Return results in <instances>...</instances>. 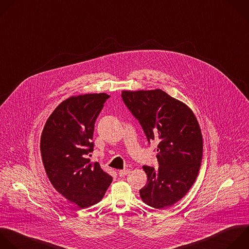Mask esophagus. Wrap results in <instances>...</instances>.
<instances>
[{"instance_id":"esophagus-1","label":"esophagus","mask_w":249,"mask_h":249,"mask_svg":"<svg viewBox=\"0 0 249 249\" xmlns=\"http://www.w3.org/2000/svg\"><path fill=\"white\" fill-rule=\"evenodd\" d=\"M129 172H130L129 169H124V170H119V171H118V174H119L120 177H124V176H126L127 174H129Z\"/></svg>"}]
</instances>
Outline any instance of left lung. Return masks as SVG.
Here are the masks:
<instances>
[{"label":"left lung","mask_w":249,"mask_h":249,"mask_svg":"<svg viewBox=\"0 0 249 249\" xmlns=\"http://www.w3.org/2000/svg\"><path fill=\"white\" fill-rule=\"evenodd\" d=\"M122 100L141 124L148 143L156 141L159 167L142 166V200L156 209L179 201L195 183L202 159V136L193 111L162 90L123 91Z\"/></svg>","instance_id":"8db88e82"}]
</instances>
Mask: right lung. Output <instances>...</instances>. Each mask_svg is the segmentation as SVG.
I'll list each match as a JSON object with an SVG mask.
<instances>
[{
    "instance_id": "obj_1",
    "label": "right lung",
    "mask_w": 249,
    "mask_h": 249,
    "mask_svg": "<svg viewBox=\"0 0 249 249\" xmlns=\"http://www.w3.org/2000/svg\"><path fill=\"white\" fill-rule=\"evenodd\" d=\"M107 94H87L62 102L48 118L41 137L46 173L53 188L80 208L100 202L112 177L91 163L95 123Z\"/></svg>"
}]
</instances>
